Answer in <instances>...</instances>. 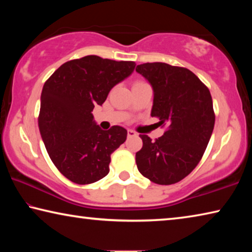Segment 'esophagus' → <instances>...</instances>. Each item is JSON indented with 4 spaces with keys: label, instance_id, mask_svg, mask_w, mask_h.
<instances>
[{
    "label": "esophagus",
    "instance_id": "esophagus-1",
    "mask_svg": "<svg viewBox=\"0 0 252 252\" xmlns=\"http://www.w3.org/2000/svg\"><path fill=\"white\" fill-rule=\"evenodd\" d=\"M136 132H134L133 130H127V138H131V136H135Z\"/></svg>",
    "mask_w": 252,
    "mask_h": 252
}]
</instances>
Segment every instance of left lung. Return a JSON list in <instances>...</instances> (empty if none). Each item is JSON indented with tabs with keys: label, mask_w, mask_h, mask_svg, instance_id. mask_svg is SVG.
I'll use <instances>...</instances> for the list:
<instances>
[{
	"label": "left lung",
	"mask_w": 252,
	"mask_h": 252,
	"mask_svg": "<svg viewBox=\"0 0 252 252\" xmlns=\"http://www.w3.org/2000/svg\"><path fill=\"white\" fill-rule=\"evenodd\" d=\"M135 71L153 90L151 116L168 126L152 141L140 134L143 147L135 153L140 173L158 185H172L197 167L215 126L209 89L186 67L155 62L136 65Z\"/></svg>",
	"instance_id": "left-lung-1"
}]
</instances>
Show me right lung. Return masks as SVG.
I'll use <instances>...</instances> for the list:
<instances>
[{
    "mask_svg": "<svg viewBox=\"0 0 252 252\" xmlns=\"http://www.w3.org/2000/svg\"><path fill=\"white\" fill-rule=\"evenodd\" d=\"M134 67L132 61L87 55L65 62L44 83L40 133L54 165L72 182L89 185L109 173L111 153L126 141L127 131L120 126L102 130L92 111Z\"/></svg>",
    "mask_w": 252,
    "mask_h": 252,
    "instance_id": "right-lung-1",
    "label": "right lung"
}]
</instances>
